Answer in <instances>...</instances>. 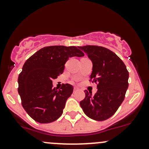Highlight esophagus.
Masks as SVG:
<instances>
[{
  "mask_svg": "<svg viewBox=\"0 0 149 149\" xmlns=\"http://www.w3.org/2000/svg\"><path fill=\"white\" fill-rule=\"evenodd\" d=\"M78 91V88H76V87H74V88H73V91L74 92H76V91Z\"/></svg>",
  "mask_w": 149,
  "mask_h": 149,
  "instance_id": "1",
  "label": "esophagus"
}]
</instances>
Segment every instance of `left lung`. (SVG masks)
<instances>
[{"label": "left lung", "instance_id": "1", "mask_svg": "<svg viewBox=\"0 0 149 149\" xmlns=\"http://www.w3.org/2000/svg\"><path fill=\"white\" fill-rule=\"evenodd\" d=\"M93 63L89 81L97 84V91L85 90L80 102L84 112L91 119L103 121L116 112L123 102L128 87L129 73L123 61L112 51L101 46L79 47Z\"/></svg>", "mask_w": 149, "mask_h": 149}]
</instances>
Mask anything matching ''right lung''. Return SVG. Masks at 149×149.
I'll list each match as a JSON object with an SVG mask.
<instances>
[{
	"label": "right lung",
	"instance_id": "right-lung-1",
	"mask_svg": "<svg viewBox=\"0 0 149 149\" xmlns=\"http://www.w3.org/2000/svg\"><path fill=\"white\" fill-rule=\"evenodd\" d=\"M84 54L75 46L45 47L26 60L18 78V92L27 114L40 123H49L63 114L73 91L70 84L53 88L52 79L63 72L68 60Z\"/></svg>",
	"mask_w": 149,
	"mask_h": 149
}]
</instances>
